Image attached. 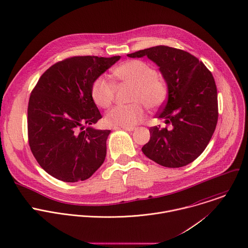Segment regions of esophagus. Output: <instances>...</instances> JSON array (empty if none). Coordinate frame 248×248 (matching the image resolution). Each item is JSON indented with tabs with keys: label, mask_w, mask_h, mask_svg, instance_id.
Listing matches in <instances>:
<instances>
[{
	"label": "esophagus",
	"mask_w": 248,
	"mask_h": 248,
	"mask_svg": "<svg viewBox=\"0 0 248 248\" xmlns=\"http://www.w3.org/2000/svg\"><path fill=\"white\" fill-rule=\"evenodd\" d=\"M122 128L124 130H127V131H133L135 129L134 127H124V126H122Z\"/></svg>",
	"instance_id": "obj_1"
}]
</instances>
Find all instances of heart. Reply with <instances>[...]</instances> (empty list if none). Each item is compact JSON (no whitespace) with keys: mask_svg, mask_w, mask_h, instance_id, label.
Wrapping results in <instances>:
<instances>
[{"mask_svg":"<svg viewBox=\"0 0 248 248\" xmlns=\"http://www.w3.org/2000/svg\"><path fill=\"white\" fill-rule=\"evenodd\" d=\"M156 70L141 60H128L114 70V77L121 82L134 86L127 105H116L105 115L109 125L131 127L144 118V108L160 107L167 99L166 83L157 77ZM115 85L104 76L96 78L91 85V97L101 108H107L113 101Z\"/></svg>","mask_w":248,"mask_h":248,"instance_id":"b5f03b06","label":"heart"}]
</instances>
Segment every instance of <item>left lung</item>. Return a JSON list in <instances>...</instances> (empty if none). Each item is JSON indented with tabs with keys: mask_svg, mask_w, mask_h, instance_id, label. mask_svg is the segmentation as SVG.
<instances>
[{
	"mask_svg": "<svg viewBox=\"0 0 248 248\" xmlns=\"http://www.w3.org/2000/svg\"><path fill=\"white\" fill-rule=\"evenodd\" d=\"M148 56L168 85V100L157 118L170 128H149L150 139L142 151L150 160L167 168L184 167L206 149L217 123V94L212 73L185 50L156 46L127 54Z\"/></svg>",
	"mask_w": 248,
	"mask_h": 248,
	"instance_id": "left-lung-1",
	"label": "left lung"
}]
</instances>
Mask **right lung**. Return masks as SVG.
<instances>
[{"label": "right lung", "mask_w": 248, "mask_h": 248, "mask_svg": "<svg viewBox=\"0 0 248 248\" xmlns=\"http://www.w3.org/2000/svg\"><path fill=\"white\" fill-rule=\"evenodd\" d=\"M120 58L64 59L50 66L33 88L28 106L29 144L38 164L54 178L83 181L104 162L110 130L91 126L101 119L91 85Z\"/></svg>", "instance_id": "obj_1"}]
</instances>
